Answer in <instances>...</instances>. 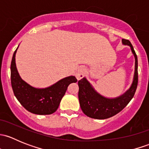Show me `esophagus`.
I'll use <instances>...</instances> for the list:
<instances>
[{
    "label": "esophagus",
    "instance_id": "34e87169",
    "mask_svg": "<svg viewBox=\"0 0 149 149\" xmlns=\"http://www.w3.org/2000/svg\"><path fill=\"white\" fill-rule=\"evenodd\" d=\"M86 74V69L84 68H79L76 73V76L78 80H80Z\"/></svg>",
    "mask_w": 149,
    "mask_h": 149
}]
</instances>
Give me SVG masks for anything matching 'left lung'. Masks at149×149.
<instances>
[{
  "label": "left lung",
  "instance_id": "8db88e82",
  "mask_svg": "<svg viewBox=\"0 0 149 149\" xmlns=\"http://www.w3.org/2000/svg\"><path fill=\"white\" fill-rule=\"evenodd\" d=\"M125 45L130 46L135 57V72L133 83L128 90L115 98H107L97 92L85 77L79 81V100L81 108L86 116L104 120L119 113L133 99L138 86V58L130 42L123 39Z\"/></svg>",
  "mask_w": 149,
  "mask_h": 149
}]
</instances>
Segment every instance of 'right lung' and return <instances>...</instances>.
I'll use <instances>...</instances> for the list:
<instances>
[{"mask_svg":"<svg viewBox=\"0 0 149 149\" xmlns=\"http://www.w3.org/2000/svg\"><path fill=\"white\" fill-rule=\"evenodd\" d=\"M17 49L13 53L10 64V80L15 97L31 113L40 115L54 113L58 109L69 84L77 82V79L70 76L47 88L31 86L21 78L16 68L15 57Z\"/></svg>","mask_w":149,"mask_h":149,"instance_id":"add662e5","label":"right lung"}]
</instances>
